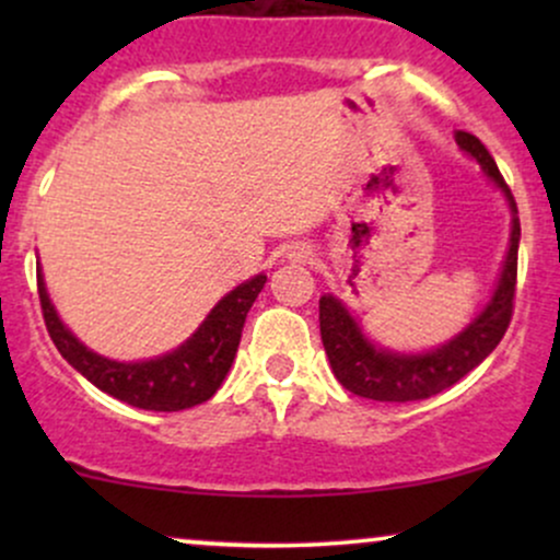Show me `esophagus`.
I'll return each instance as SVG.
<instances>
[{"mask_svg": "<svg viewBox=\"0 0 560 560\" xmlns=\"http://www.w3.org/2000/svg\"><path fill=\"white\" fill-rule=\"evenodd\" d=\"M292 258L294 260H307V258H311V247H305V244H294Z\"/></svg>", "mask_w": 560, "mask_h": 560, "instance_id": "esophagus-1", "label": "esophagus"}]
</instances>
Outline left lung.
I'll list each match as a JSON object with an SVG mask.
<instances>
[{
	"label": "left lung",
	"instance_id": "8db88e82",
	"mask_svg": "<svg viewBox=\"0 0 560 560\" xmlns=\"http://www.w3.org/2000/svg\"><path fill=\"white\" fill-rule=\"evenodd\" d=\"M455 141H458L460 150L477 160L487 178L503 191L508 208L513 213L511 247H508L503 273H500L498 287H494L492 300L487 302L485 311L458 337L432 352H421V355H402V352H389L371 345L342 302L334 294H324L318 302L324 350L339 384L358 397H369V400L378 402H410L440 395L442 389L460 382L468 371L477 369L500 345L508 324H511L513 298H516L518 240H522L516 199L500 176L487 147L474 133L458 131Z\"/></svg>",
	"mask_w": 560,
	"mask_h": 560
}]
</instances>
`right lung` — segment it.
<instances>
[{
    "label": "right lung",
    "mask_w": 560,
    "mask_h": 560,
    "mask_svg": "<svg viewBox=\"0 0 560 560\" xmlns=\"http://www.w3.org/2000/svg\"><path fill=\"white\" fill-rule=\"evenodd\" d=\"M266 287V273L244 281L223 298L182 347L165 352L163 358L141 363H120L102 358L83 347L66 329L49 302L44 276L38 271V302H42L44 324L60 355L83 374L96 389L118 397L133 408L144 410H184L215 395L234 363L236 347L242 339V326L260 289Z\"/></svg>",
    "instance_id": "right-lung-1"
}]
</instances>
